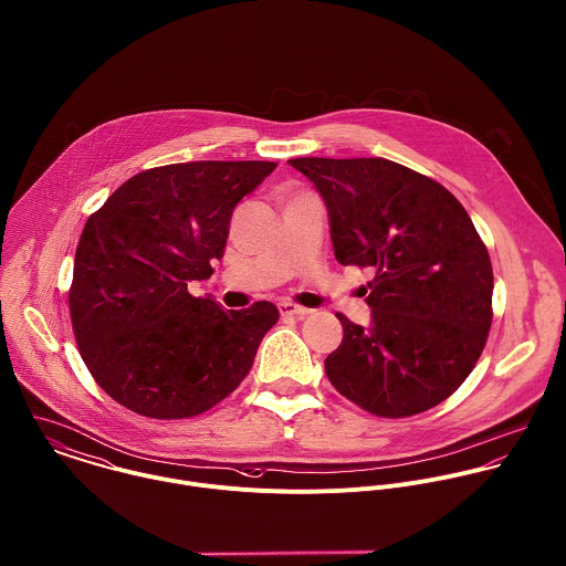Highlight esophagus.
Wrapping results in <instances>:
<instances>
[{
    "mask_svg": "<svg viewBox=\"0 0 566 566\" xmlns=\"http://www.w3.org/2000/svg\"><path fill=\"white\" fill-rule=\"evenodd\" d=\"M280 313L282 315H293V317H306V315H311V308H304V306H300V304H293V302H282L280 304Z\"/></svg>",
    "mask_w": 566,
    "mask_h": 566,
    "instance_id": "esophagus-1",
    "label": "esophagus"
}]
</instances>
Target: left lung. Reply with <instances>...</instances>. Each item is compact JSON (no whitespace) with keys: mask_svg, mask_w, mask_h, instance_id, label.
<instances>
[{"mask_svg":"<svg viewBox=\"0 0 566 566\" xmlns=\"http://www.w3.org/2000/svg\"><path fill=\"white\" fill-rule=\"evenodd\" d=\"M324 197L335 258L369 266V328L339 317L326 358L340 396L380 418L444 402L492 324V264L463 206L438 181L382 157L289 159Z\"/></svg>","mask_w":566,"mask_h":566,"instance_id":"obj_1","label":"left lung"}]
</instances>
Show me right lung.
<instances>
[{
    "label": "right lung",
    "instance_id": "1",
    "mask_svg": "<svg viewBox=\"0 0 566 566\" xmlns=\"http://www.w3.org/2000/svg\"><path fill=\"white\" fill-rule=\"evenodd\" d=\"M273 161H188L124 181L81 233L70 315L94 380L122 407L155 420L199 416L249 374L280 319L271 302L223 311L192 297L226 251L235 203Z\"/></svg>",
    "mask_w": 566,
    "mask_h": 566
}]
</instances>
